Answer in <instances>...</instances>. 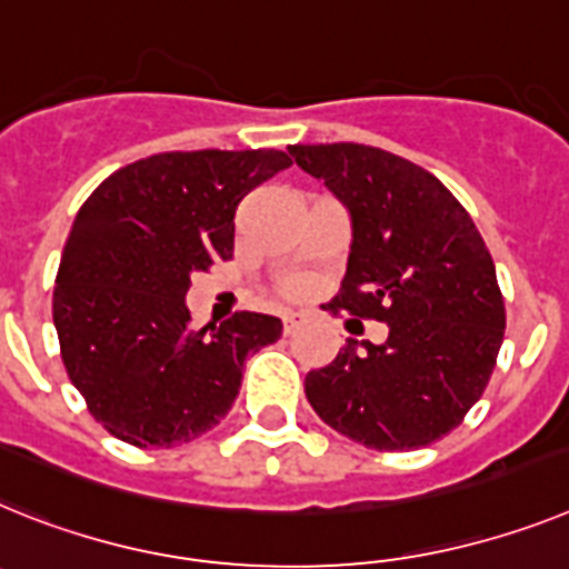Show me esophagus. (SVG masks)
I'll list each match as a JSON object with an SVG mask.
<instances>
[{
    "label": "esophagus",
    "instance_id": "obj_1",
    "mask_svg": "<svg viewBox=\"0 0 569 569\" xmlns=\"http://www.w3.org/2000/svg\"><path fill=\"white\" fill-rule=\"evenodd\" d=\"M305 313H296V310H284V317H281V325H284V333H293L296 328H302Z\"/></svg>",
    "mask_w": 569,
    "mask_h": 569
}]
</instances>
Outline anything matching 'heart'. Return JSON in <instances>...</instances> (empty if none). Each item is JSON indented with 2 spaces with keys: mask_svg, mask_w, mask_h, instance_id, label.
Here are the masks:
<instances>
[{
  "mask_svg": "<svg viewBox=\"0 0 569 569\" xmlns=\"http://www.w3.org/2000/svg\"><path fill=\"white\" fill-rule=\"evenodd\" d=\"M302 290H305V284H302V281H296V279L284 284V293H288V296H299Z\"/></svg>",
  "mask_w": 569,
  "mask_h": 569,
  "instance_id": "1",
  "label": "heart"
}]
</instances>
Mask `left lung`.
Returning <instances> with one entry per match:
<instances>
[{
	"label": "left lung",
	"instance_id": "1",
	"mask_svg": "<svg viewBox=\"0 0 569 569\" xmlns=\"http://www.w3.org/2000/svg\"><path fill=\"white\" fill-rule=\"evenodd\" d=\"M348 207L353 244L342 288L322 305L388 325L382 345L339 348L305 377L325 423L368 449H420L480 400L507 310L478 227L435 174L362 143L290 146Z\"/></svg>",
	"mask_w": 569,
	"mask_h": 569
}]
</instances>
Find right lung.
<instances>
[{"label":"right lung","instance_id":"1","mask_svg":"<svg viewBox=\"0 0 569 569\" xmlns=\"http://www.w3.org/2000/svg\"><path fill=\"white\" fill-rule=\"evenodd\" d=\"M290 167L276 149L163 152L109 174L68 232L53 325L68 380L109 435L138 449L218 426L250 353L281 337L267 313L192 328V273L232 259L241 198Z\"/></svg>","mask_w":569,"mask_h":569}]
</instances>
